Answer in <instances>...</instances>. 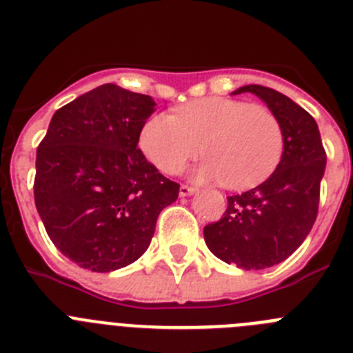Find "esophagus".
Instances as JSON below:
<instances>
[{
    "instance_id": "esophagus-1",
    "label": "esophagus",
    "mask_w": 353,
    "mask_h": 353,
    "mask_svg": "<svg viewBox=\"0 0 353 353\" xmlns=\"http://www.w3.org/2000/svg\"><path fill=\"white\" fill-rule=\"evenodd\" d=\"M196 192V187H192V185H185V183H182V185H180V196H191V194H194Z\"/></svg>"
}]
</instances>
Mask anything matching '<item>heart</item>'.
Listing matches in <instances>:
<instances>
[{"instance_id":"b5f03b06","label":"heart","mask_w":353,"mask_h":353,"mask_svg":"<svg viewBox=\"0 0 353 353\" xmlns=\"http://www.w3.org/2000/svg\"><path fill=\"white\" fill-rule=\"evenodd\" d=\"M139 148L162 173H179L201 152L199 182L214 180L230 189H249L267 180L285 152L279 118L251 102L207 97L182 105L174 114L159 113L145 121Z\"/></svg>"}]
</instances>
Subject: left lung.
<instances>
[{
  "mask_svg": "<svg viewBox=\"0 0 353 353\" xmlns=\"http://www.w3.org/2000/svg\"><path fill=\"white\" fill-rule=\"evenodd\" d=\"M254 93L279 118L285 152L276 171L260 185L228 196L217 223L205 226L208 249L219 260L244 270L281 263L304 242L318 215L320 182L327 154L316 121L283 93L260 84L235 90Z\"/></svg>",
  "mask_w": 353,
  "mask_h": 353,
  "instance_id": "1",
  "label": "left lung"
}]
</instances>
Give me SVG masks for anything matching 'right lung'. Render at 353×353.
I'll list each match as a JSON object with an SVG mask.
<instances>
[{"mask_svg":"<svg viewBox=\"0 0 353 353\" xmlns=\"http://www.w3.org/2000/svg\"><path fill=\"white\" fill-rule=\"evenodd\" d=\"M150 95L102 84L60 108L37 148L35 205L52 244L92 272H111L148 249L180 185L138 148Z\"/></svg>","mask_w":353,"mask_h":353,"instance_id":"add662e5","label":"right lung"}]
</instances>
